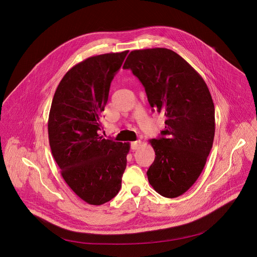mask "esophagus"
Segmentation results:
<instances>
[{
  "instance_id": "34e87169",
  "label": "esophagus",
  "mask_w": 257,
  "mask_h": 257,
  "mask_svg": "<svg viewBox=\"0 0 257 257\" xmlns=\"http://www.w3.org/2000/svg\"><path fill=\"white\" fill-rule=\"evenodd\" d=\"M141 146H142V142H141V141H137V142H134V143L131 144V147H132L133 150L139 149V148L141 147Z\"/></svg>"
}]
</instances>
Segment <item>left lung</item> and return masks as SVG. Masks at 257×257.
<instances>
[{"instance_id": "left-lung-1", "label": "left lung", "mask_w": 257, "mask_h": 257, "mask_svg": "<svg viewBox=\"0 0 257 257\" xmlns=\"http://www.w3.org/2000/svg\"><path fill=\"white\" fill-rule=\"evenodd\" d=\"M122 68L140 79L150 107L166 117L162 137L149 140L156 156L147 170L148 182L163 197H179L197 181L213 147L215 106L209 88L167 48L131 51Z\"/></svg>"}]
</instances>
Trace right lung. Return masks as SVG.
Instances as JSON below:
<instances>
[{
  "mask_svg": "<svg viewBox=\"0 0 257 257\" xmlns=\"http://www.w3.org/2000/svg\"><path fill=\"white\" fill-rule=\"evenodd\" d=\"M128 50L89 57L65 74L54 93L48 140L61 176L90 205H103L121 187L128 143L103 139L102 111L110 82Z\"/></svg>",
  "mask_w": 257,
  "mask_h": 257,
  "instance_id": "right-lung-1",
  "label": "right lung"
}]
</instances>
